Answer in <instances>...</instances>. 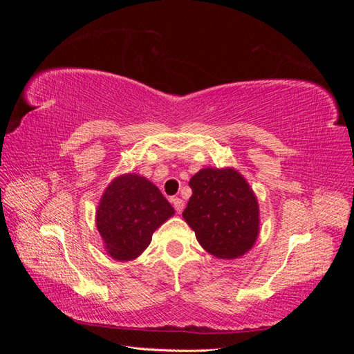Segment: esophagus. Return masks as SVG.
<instances>
[{"instance_id":"esophagus-1","label":"esophagus","mask_w":354,"mask_h":354,"mask_svg":"<svg viewBox=\"0 0 354 354\" xmlns=\"http://www.w3.org/2000/svg\"><path fill=\"white\" fill-rule=\"evenodd\" d=\"M171 202H173V205H174V209L180 214L181 211H183V208H185V201L183 199H180V198H173L171 199Z\"/></svg>"}]
</instances>
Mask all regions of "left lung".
I'll return each instance as SVG.
<instances>
[{
	"label": "left lung",
	"mask_w": 354,
	"mask_h": 354,
	"mask_svg": "<svg viewBox=\"0 0 354 354\" xmlns=\"http://www.w3.org/2000/svg\"><path fill=\"white\" fill-rule=\"evenodd\" d=\"M183 217L198 242L217 259H238L259 234V203L245 178L232 168H203L190 178Z\"/></svg>",
	"instance_id": "obj_1"
}]
</instances>
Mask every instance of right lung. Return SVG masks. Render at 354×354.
Segmentation results:
<instances>
[{
    "label": "right lung",
    "instance_id": "right-lung-1",
    "mask_svg": "<svg viewBox=\"0 0 354 354\" xmlns=\"http://www.w3.org/2000/svg\"><path fill=\"white\" fill-rule=\"evenodd\" d=\"M173 214L174 208L153 183L127 174L104 190L95 221L109 255L127 261L147 248L153 232Z\"/></svg>",
    "mask_w": 354,
    "mask_h": 354
}]
</instances>
